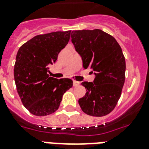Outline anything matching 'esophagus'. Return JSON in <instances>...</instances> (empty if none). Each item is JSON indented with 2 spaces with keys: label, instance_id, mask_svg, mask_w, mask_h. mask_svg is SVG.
<instances>
[{
  "label": "esophagus",
  "instance_id": "obj_1",
  "mask_svg": "<svg viewBox=\"0 0 149 149\" xmlns=\"http://www.w3.org/2000/svg\"><path fill=\"white\" fill-rule=\"evenodd\" d=\"M78 85H79V82L77 81V80H73V86H77Z\"/></svg>",
  "mask_w": 149,
  "mask_h": 149
}]
</instances>
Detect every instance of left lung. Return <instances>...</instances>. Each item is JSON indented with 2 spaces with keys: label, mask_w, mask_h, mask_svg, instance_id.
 Returning a JSON list of instances; mask_svg holds the SVG:
<instances>
[{
  "label": "left lung",
  "mask_w": 149,
  "mask_h": 149,
  "mask_svg": "<svg viewBox=\"0 0 149 149\" xmlns=\"http://www.w3.org/2000/svg\"><path fill=\"white\" fill-rule=\"evenodd\" d=\"M71 38L83 67L96 76L93 83L81 84L86 92L79 99V106L88 115H107L118 104L125 84L126 65L121 48L113 36L100 29L72 31Z\"/></svg>",
  "instance_id": "obj_1"
}]
</instances>
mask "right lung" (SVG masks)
I'll use <instances>...</instances> for the list:
<instances>
[{
    "mask_svg": "<svg viewBox=\"0 0 149 149\" xmlns=\"http://www.w3.org/2000/svg\"><path fill=\"white\" fill-rule=\"evenodd\" d=\"M71 31L38 35L23 44L16 56L14 77L22 104L31 113L46 116L59 107L63 94L72 86L68 78L49 77V65L67 45Z\"/></svg>",
    "mask_w": 149,
    "mask_h": 149,
    "instance_id": "obj_1",
    "label": "right lung"
}]
</instances>
